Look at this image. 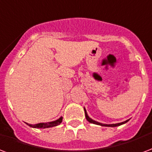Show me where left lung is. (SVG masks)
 Wrapping results in <instances>:
<instances>
[{
	"mask_svg": "<svg viewBox=\"0 0 152 152\" xmlns=\"http://www.w3.org/2000/svg\"><path fill=\"white\" fill-rule=\"evenodd\" d=\"M85 118L87 119L88 122H90V123H93V124H96V125H100V126H110V127H115V126H121L122 124H125V123H126V122L129 121V120H126V121H125V122H120V123H116V124H103V123H101V122H96V121H94L93 119L91 118L88 117V115L87 112H86V110L85 109Z\"/></svg>",
	"mask_w": 152,
	"mask_h": 152,
	"instance_id": "obj_1",
	"label": "left lung"
}]
</instances>
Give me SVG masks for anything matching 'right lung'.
I'll return each instance as SVG.
<instances>
[{"instance_id":"add662e5","label":"right lung","mask_w":152,"mask_h":152,"mask_svg":"<svg viewBox=\"0 0 152 152\" xmlns=\"http://www.w3.org/2000/svg\"><path fill=\"white\" fill-rule=\"evenodd\" d=\"M62 120H63V117H60L59 119H57L56 121H53V122H42V123H38V124L31 125V124H26L28 126H30V127L33 128H42V129H45V128H49V127H53V126H58L62 122Z\"/></svg>"}]
</instances>
